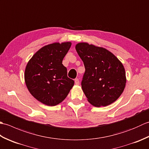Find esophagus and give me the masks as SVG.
I'll list each match as a JSON object with an SVG mask.
<instances>
[{
    "instance_id": "34e87169",
    "label": "esophagus",
    "mask_w": 149,
    "mask_h": 149,
    "mask_svg": "<svg viewBox=\"0 0 149 149\" xmlns=\"http://www.w3.org/2000/svg\"><path fill=\"white\" fill-rule=\"evenodd\" d=\"M75 84L76 85L79 84V79H75Z\"/></svg>"
}]
</instances>
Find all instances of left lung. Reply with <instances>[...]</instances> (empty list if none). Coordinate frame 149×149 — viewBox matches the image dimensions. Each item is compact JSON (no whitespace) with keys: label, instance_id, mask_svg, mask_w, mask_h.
Returning a JSON list of instances; mask_svg holds the SVG:
<instances>
[{"label":"left lung","instance_id":"obj_1","mask_svg":"<svg viewBox=\"0 0 149 149\" xmlns=\"http://www.w3.org/2000/svg\"><path fill=\"white\" fill-rule=\"evenodd\" d=\"M75 49L84 65L81 86L88 102L98 107L115 102L127 81L122 62L108 50L93 44L78 43Z\"/></svg>","mask_w":149,"mask_h":149}]
</instances>
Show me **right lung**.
<instances>
[{
	"label": "right lung",
	"instance_id": "obj_1",
	"mask_svg": "<svg viewBox=\"0 0 149 149\" xmlns=\"http://www.w3.org/2000/svg\"><path fill=\"white\" fill-rule=\"evenodd\" d=\"M72 43L55 42L34 54L25 69L24 79L30 93L45 105L54 106L67 97L74 81L67 77L63 59Z\"/></svg>",
	"mask_w": 149,
	"mask_h": 149
}]
</instances>
